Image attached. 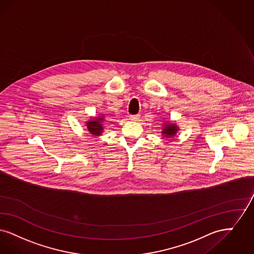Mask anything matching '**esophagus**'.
Masks as SVG:
<instances>
[{"mask_svg":"<svg viewBox=\"0 0 254 254\" xmlns=\"http://www.w3.org/2000/svg\"><path fill=\"white\" fill-rule=\"evenodd\" d=\"M140 118V115H131L130 116V120L131 121H136V120H138Z\"/></svg>","mask_w":254,"mask_h":254,"instance_id":"obj_1","label":"esophagus"}]
</instances>
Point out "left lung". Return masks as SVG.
<instances>
[{
  "mask_svg": "<svg viewBox=\"0 0 254 254\" xmlns=\"http://www.w3.org/2000/svg\"><path fill=\"white\" fill-rule=\"evenodd\" d=\"M165 127L163 128L162 133L166 135V137H172L177 132V127L175 124H165Z\"/></svg>",
  "mask_w": 254,
  "mask_h": 254,
  "instance_id": "left-lung-1",
  "label": "left lung"
}]
</instances>
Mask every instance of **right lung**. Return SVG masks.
<instances>
[{"mask_svg":"<svg viewBox=\"0 0 254 254\" xmlns=\"http://www.w3.org/2000/svg\"><path fill=\"white\" fill-rule=\"evenodd\" d=\"M102 121H103V117H100V118H98V119L96 118L93 121L87 122V129H88L89 132L94 135H100V133L103 130L102 123H101Z\"/></svg>","mask_w":254,"mask_h":254,"instance_id":"add662e5","label":"right lung"}]
</instances>
